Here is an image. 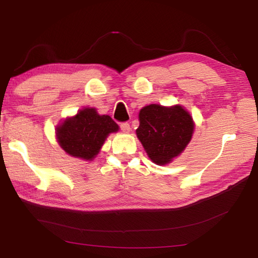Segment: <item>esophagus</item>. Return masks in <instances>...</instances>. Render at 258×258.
Masks as SVG:
<instances>
[{
  "instance_id": "1",
  "label": "esophagus",
  "mask_w": 258,
  "mask_h": 258,
  "mask_svg": "<svg viewBox=\"0 0 258 258\" xmlns=\"http://www.w3.org/2000/svg\"><path fill=\"white\" fill-rule=\"evenodd\" d=\"M119 127H120V130L123 131V132H125V133L130 132V130H131V126H130V124L127 123V121H124V123H120V124H119Z\"/></svg>"
}]
</instances>
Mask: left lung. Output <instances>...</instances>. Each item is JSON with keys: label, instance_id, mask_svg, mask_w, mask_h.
Here are the masks:
<instances>
[{"label": "left lung", "instance_id": "1", "mask_svg": "<svg viewBox=\"0 0 258 258\" xmlns=\"http://www.w3.org/2000/svg\"><path fill=\"white\" fill-rule=\"evenodd\" d=\"M137 135L155 164L171 163L185 149L194 133L190 113L181 106L171 108L150 104L139 113Z\"/></svg>", "mask_w": 258, "mask_h": 258}]
</instances>
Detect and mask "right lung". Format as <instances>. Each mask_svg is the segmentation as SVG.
I'll return each mask as SVG.
<instances>
[{
  "instance_id": "right-lung-1",
  "label": "right lung",
  "mask_w": 258,
  "mask_h": 258,
  "mask_svg": "<svg viewBox=\"0 0 258 258\" xmlns=\"http://www.w3.org/2000/svg\"><path fill=\"white\" fill-rule=\"evenodd\" d=\"M117 131L118 125L110 116H100L94 108H85L56 127V138L67 154L91 160L98 155L108 134Z\"/></svg>"
}]
</instances>
